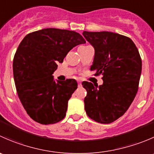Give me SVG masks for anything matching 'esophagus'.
<instances>
[{
	"label": "esophagus",
	"mask_w": 154,
	"mask_h": 154,
	"mask_svg": "<svg viewBox=\"0 0 154 154\" xmlns=\"http://www.w3.org/2000/svg\"><path fill=\"white\" fill-rule=\"evenodd\" d=\"M77 84H78V87L81 86H82L81 81H80V80H78V81H77Z\"/></svg>",
	"instance_id": "1"
}]
</instances>
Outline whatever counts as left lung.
Returning <instances> with one entry per match:
<instances>
[{
    "label": "left lung",
    "mask_w": 154,
    "mask_h": 154,
    "mask_svg": "<svg viewBox=\"0 0 154 154\" xmlns=\"http://www.w3.org/2000/svg\"><path fill=\"white\" fill-rule=\"evenodd\" d=\"M94 48L91 71L101 74L103 85L83 82L87 91L85 110L90 119L109 124L123 116L134 100L142 73V59L136 45L129 37L119 33L83 32Z\"/></svg>",
    "instance_id": "8db88e82"
}]
</instances>
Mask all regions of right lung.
Here are the masks:
<instances>
[{"label":"right lung","instance_id":"add662e5","mask_svg":"<svg viewBox=\"0 0 154 154\" xmlns=\"http://www.w3.org/2000/svg\"><path fill=\"white\" fill-rule=\"evenodd\" d=\"M84 43L78 32L57 28L23 38L14 56L13 76L18 97L32 120L47 125L64 119L77 83L74 79L55 82L52 74L73 48Z\"/></svg>","mask_w":154,"mask_h":154}]
</instances>
